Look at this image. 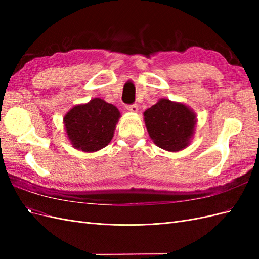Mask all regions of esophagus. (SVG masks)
Instances as JSON below:
<instances>
[{"label":"esophagus","instance_id":"34e87169","mask_svg":"<svg viewBox=\"0 0 259 259\" xmlns=\"http://www.w3.org/2000/svg\"><path fill=\"white\" fill-rule=\"evenodd\" d=\"M126 109L131 112H137L138 111V106L136 104L133 105H126Z\"/></svg>","mask_w":259,"mask_h":259}]
</instances>
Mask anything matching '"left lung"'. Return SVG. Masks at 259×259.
<instances>
[{
  "instance_id": "obj_1",
  "label": "left lung",
  "mask_w": 259,
  "mask_h": 259,
  "mask_svg": "<svg viewBox=\"0 0 259 259\" xmlns=\"http://www.w3.org/2000/svg\"><path fill=\"white\" fill-rule=\"evenodd\" d=\"M145 124L154 144L167 151H179L190 143L195 114L184 104L161 99L144 113Z\"/></svg>"
}]
</instances>
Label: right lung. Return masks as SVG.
<instances>
[{
    "mask_svg": "<svg viewBox=\"0 0 259 259\" xmlns=\"http://www.w3.org/2000/svg\"><path fill=\"white\" fill-rule=\"evenodd\" d=\"M117 108L100 98L73 107L64 117L68 138L85 152L100 150L111 142L119 121Z\"/></svg>",
    "mask_w": 259,
    "mask_h": 259,
    "instance_id": "add662e5",
    "label": "right lung"
}]
</instances>
